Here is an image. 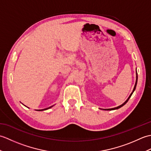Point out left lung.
Returning a JSON list of instances; mask_svg holds the SVG:
<instances>
[{"instance_id":"left-lung-1","label":"left lung","mask_w":151,"mask_h":151,"mask_svg":"<svg viewBox=\"0 0 151 151\" xmlns=\"http://www.w3.org/2000/svg\"><path fill=\"white\" fill-rule=\"evenodd\" d=\"M137 71H136V84H135V86H134V89H133V92H134V90H135V89H136V85H137ZM133 92L132 93L130 94V95L129 96V97L128 98L127 100L126 101H125L123 104H121V105H120V106H117V107H116V108H110V109H106V110H116V109H119V108H120L121 107L123 106H124L125 104H126L128 101H129V99L130 98V97H131V96H132V93H133Z\"/></svg>"}]
</instances>
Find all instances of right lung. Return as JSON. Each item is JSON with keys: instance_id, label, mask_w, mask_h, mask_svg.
Returning a JSON list of instances; mask_svg holds the SVG:
<instances>
[{"instance_id": "1", "label": "right lung", "mask_w": 151, "mask_h": 151, "mask_svg": "<svg viewBox=\"0 0 151 151\" xmlns=\"http://www.w3.org/2000/svg\"><path fill=\"white\" fill-rule=\"evenodd\" d=\"M51 107H52V106H50V107H49V108H47L43 109V110H39V111H41V110H47V109H49V108H50Z\"/></svg>"}]
</instances>
